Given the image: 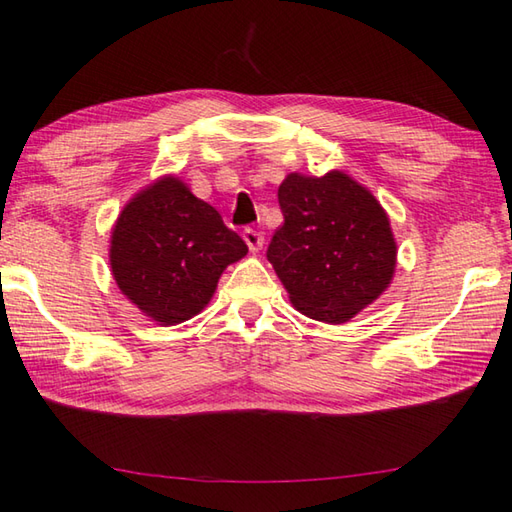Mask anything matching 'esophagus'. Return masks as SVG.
<instances>
[{"instance_id": "1", "label": "esophagus", "mask_w": 512, "mask_h": 512, "mask_svg": "<svg viewBox=\"0 0 512 512\" xmlns=\"http://www.w3.org/2000/svg\"><path fill=\"white\" fill-rule=\"evenodd\" d=\"M244 242H246L250 253H259V250H262V246H264V235L255 228H246L244 230Z\"/></svg>"}]
</instances>
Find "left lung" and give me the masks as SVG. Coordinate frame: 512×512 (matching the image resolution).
<instances>
[{"label": "left lung", "mask_w": 512, "mask_h": 512, "mask_svg": "<svg viewBox=\"0 0 512 512\" xmlns=\"http://www.w3.org/2000/svg\"><path fill=\"white\" fill-rule=\"evenodd\" d=\"M284 224L266 257L306 317L344 324L388 288L397 244L386 210L342 170L290 173L277 190Z\"/></svg>", "instance_id": "1"}]
</instances>
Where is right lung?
Listing matches in <instances>:
<instances>
[{
    "label": "right lung",
    "instance_id": "1",
    "mask_svg": "<svg viewBox=\"0 0 512 512\" xmlns=\"http://www.w3.org/2000/svg\"><path fill=\"white\" fill-rule=\"evenodd\" d=\"M246 253L213 206L179 177H162L119 213L108 257L130 302L153 322L175 326L202 313L226 266Z\"/></svg>",
    "mask_w": 512,
    "mask_h": 512
}]
</instances>
